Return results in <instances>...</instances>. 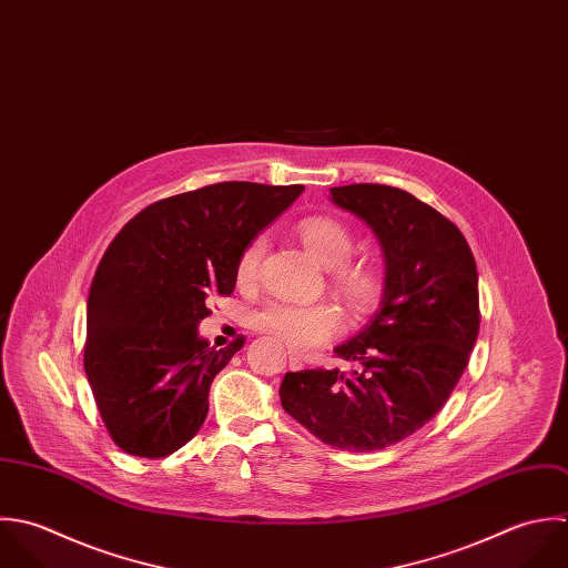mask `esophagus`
Returning <instances> with one entry per match:
<instances>
[{"label":"esophagus","instance_id":"1","mask_svg":"<svg viewBox=\"0 0 568 568\" xmlns=\"http://www.w3.org/2000/svg\"><path fill=\"white\" fill-rule=\"evenodd\" d=\"M288 366H291V371H302L304 368L302 359L297 355H293V353H288Z\"/></svg>","mask_w":568,"mask_h":568}]
</instances>
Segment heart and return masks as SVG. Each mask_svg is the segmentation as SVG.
Listing matches in <instances>:
<instances>
[{"mask_svg":"<svg viewBox=\"0 0 568 568\" xmlns=\"http://www.w3.org/2000/svg\"><path fill=\"white\" fill-rule=\"evenodd\" d=\"M297 235L313 257L333 266V282L357 313H368L383 291L377 266L351 260L355 237L351 229L328 215H308L297 222ZM264 237L255 235L240 253L235 264L237 282L248 284L257 275L264 255ZM251 326L275 337L293 351H313L344 331V315L333 302H291L268 300L251 313Z\"/></svg>","mask_w":568,"mask_h":568,"instance_id":"1","label":"heart"}]
</instances>
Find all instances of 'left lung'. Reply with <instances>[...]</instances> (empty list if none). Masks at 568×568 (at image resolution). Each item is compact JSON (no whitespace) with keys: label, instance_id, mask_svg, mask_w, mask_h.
<instances>
[{"label":"left lung","instance_id":"1","mask_svg":"<svg viewBox=\"0 0 568 568\" xmlns=\"http://www.w3.org/2000/svg\"><path fill=\"white\" fill-rule=\"evenodd\" d=\"M331 195L377 233L381 311L335 348L353 371L286 373L280 398L322 443L377 452L434 418L463 377L480 328L478 271L460 229L412 193L359 183Z\"/></svg>","mask_w":568,"mask_h":568}]
</instances>
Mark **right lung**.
Masks as SVG:
<instances>
[{"label":"right lung","instance_id":"1","mask_svg":"<svg viewBox=\"0 0 568 568\" xmlns=\"http://www.w3.org/2000/svg\"><path fill=\"white\" fill-rule=\"evenodd\" d=\"M304 185L215 183L152 202L105 248L88 295L83 368L112 440L165 458L197 434L215 375L244 339L197 337L211 295H231L242 248Z\"/></svg>","mask_w":568,"mask_h":568}]
</instances>
